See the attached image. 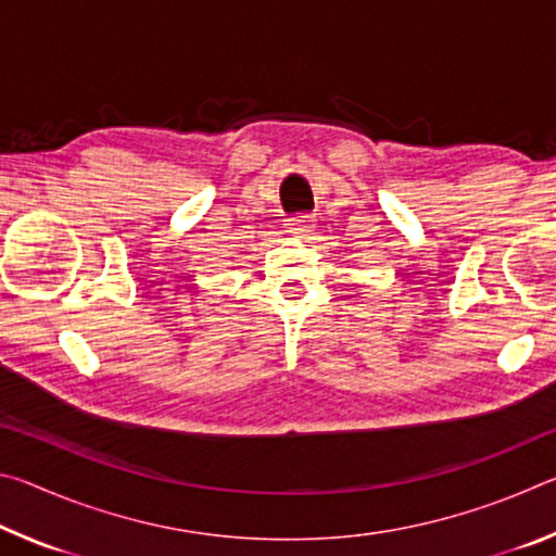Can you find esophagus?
<instances>
[{
  "label": "esophagus",
  "instance_id": "34e87169",
  "mask_svg": "<svg viewBox=\"0 0 556 556\" xmlns=\"http://www.w3.org/2000/svg\"><path fill=\"white\" fill-rule=\"evenodd\" d=\"M285 225L289 232H312L314 218L308 213H299V215H291V218H287Z\"/></svg>",
  "mask_w": 556,
  "mask_h": 556
}]
</instances>
